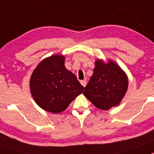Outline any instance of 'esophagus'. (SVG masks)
I'll return each mask as SVG.
<instances>
[{
	"label": "esophagus",
	"mask_w": 154,
	"mask_h": 154,
	"mask_svg": "<svg viewBox=\"0 0 154 154\" xmlns=\"http://www.w3.org/2000/svg\"><path fill=\"white\" fill-rule=\"evenodd\" d=\"M80 84H82L84 87H85L87 85V80H80Z\"/></svg>",
	"instance_id": "1"
}]
</instances>
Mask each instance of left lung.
I'll return each instance as SVG.
<instances>
[{
  "label": "left lung",
  "mask_w": 154,
  "mask_h": 154,
  "mask_svg": "<svg viewBox=\"0 0 154 154\" xmlns=\"http://www.w3.org/2000/svg\"><path fill=\"white\" fill-rule=\"evenodd\" d=\"M127 87V76L119 65L112 60L104 63L97 59L83 94L96 107L107 110L119 105Z\"/></svg>",
  "instance_id": "8db88e82"
}]
</instances>
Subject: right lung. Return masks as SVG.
I'll return each instance as SVG.
<instances>
[{"instance_id": "right-lung-1", "label": "right lung", "mask_w": 154, "mask_h": 154, "mask_svg": "<svg viewBox=\"0 0 154 154\" xmlns=\"http://www.w3.org/2000/svg\"><path fill=\"white\" fill-rule=\"evenodd\" d=\"M65 57L55 54L40 62L30 80V93L37 104L46 111L59 113L82 94L84 87L64 66Z\"/></svg>"}]
</instances>
